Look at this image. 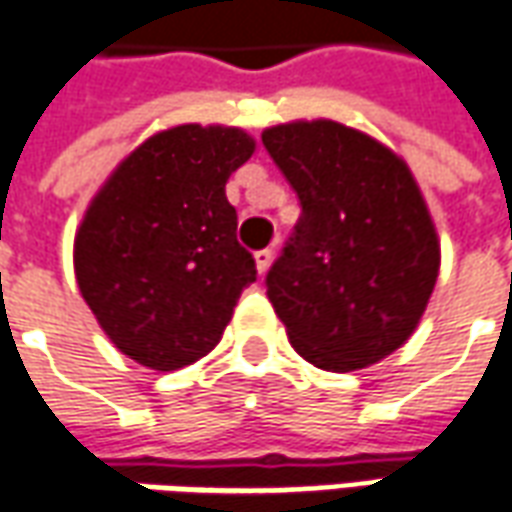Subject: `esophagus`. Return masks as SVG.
<instances>
[{"mask_svg": "<svg viewBox=\"0 0 512 512\" xmlns=\"http://www.w3.org/2000/svg\"><path fill=\"white\" fill-rule=\"evenodd\" d=\"M271 260H274V249H260V252H255V263L260 274H266L268 266H271Z\"/></svg>", "mask_w": 512, "mask_h": 512, "instance_id": "esophagus-1", "label": "esophagus"}]
</instances>
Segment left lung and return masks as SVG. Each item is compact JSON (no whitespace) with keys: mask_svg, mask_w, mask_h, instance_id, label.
<instances>
[{"mask_svg":"<svg viewBox=\"0 0 512 512\" xmlns=\"http://www.w3.org/2000/svg\"><path fill=\"white\" fill-rule=\"evenodd\" d=\"M263 146L302 216L266 274L293 349L324 371L396 352L427 310L441 246L402 157L338 121H291Z\"/></svg>","mask_w":512,"mask_h":512,"instance_id":"left-lung-1","label":"left lung"}]
</instances>
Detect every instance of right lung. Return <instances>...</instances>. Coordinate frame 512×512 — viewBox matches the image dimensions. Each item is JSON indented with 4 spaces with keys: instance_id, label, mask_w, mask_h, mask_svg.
Masks as SVG:
<instances>
[{
    "instance_id": "right-lung-1",
    "label": "right lung",
    "mask_w": 512,
    "mask_h": 512,
    "mask_svg": "<svg viewBox=\"0 0 512 512\" xmlns=\"http://www.w3.org/2000/svg\"><path fill=\"white\" fill-rule=\"evenodd\" d=\"M255 152L238 127L180 124L127 155L85 210L74 274L99 327L135 363L205 357L257 280L224 185Z\"/></svg>"
}]
</instances>
